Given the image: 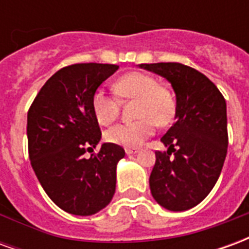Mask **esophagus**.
I'll list each match as a JSON object with an SVG mask.
<instances>
[{"label":"esophagus","mask_w":249,"mask_h":249,"mask_svg":"<svg viewBox=\"0 0 249 249\" xmlns=\"http://www.w3.org/2000/svg\"><path fill=\"white\" fill-rule=\"evenodd\" d=\"M125 153H126V155H135V153H137V149L126 148V149H125Z\"/></svg>","instance_id":"esophagus-1"}]
</instances>
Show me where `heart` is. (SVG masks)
Masks as SVG:
<instances>
[{
  "label": "heart",
  "mask_w": 249,
  "mask_h": 249,
  "mask_svg": "<svg viewBox=\"0 0 249 249\" xmlns=\"http://www.w3.org/2000/svg\"><path fill=\"white\" fill-rule=\"evenodd\" d=\"M114 93L125 100H136L132 123L114 125L107 130L105 139L121 146H137L153 135L155 125L165 126L173 120L176 103L167 88L159 85L155 77L144 73L125 74L113 85ZM94 117L101 125H110L119 116L117 100L98 89L90 100Z\"/></svg>",
  "instance_id": "obj_1"
}]
</instances>
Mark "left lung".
<instances>
[{
  "instance_id": "8db88e82",
  "label": "left lung",
  "mask_w": 249,
  "mask_h": 249,
  "mask_svg": "<svg viewBox=\"0 0 249 249\" xmlns=\"http://www.w3.org/2000/svg\"><path fill=\"white\" fill-rule=\"evenodd\" d=\"M140 68L167 78L176 93V121L161 137L168 151L156 152L151 193L165 209L187 211L208 196L224 165L227 104L213 82L191 66L157 62Z\"/></svg>"
}]
</instances>
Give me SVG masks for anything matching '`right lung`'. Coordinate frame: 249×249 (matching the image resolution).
I'll list each match as a JSON object with an SVG mask.
<instances>
[{
    "label": "right lung",
    "mask_w": 249,
    "mask_h": 249,
    "mask_svg": "<svg viewBox=\"0 0 249 249\" xmlns=\"http://www.w3.org/2000/svg\"><path fill=\"white\" fill-rule=\"evenodd\" d=\"M119 69L112 64L62 68L41 88L28 112L32 168L53 203L65 212L90 216L105 208L116 191V168L125 156L120 145L101 140L90 105L93 93Z\"/></svg>",
    "instance_id": "add662e5"
}]
</instances>
